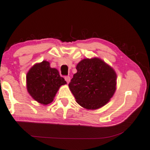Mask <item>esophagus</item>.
I'll return each mask as SVG.
<instances>
[{"instance_id": "obj_1", "label": "esophagus", "mask_w": 150, "mask_h": 150, "mask_svg": "<svg viewBox=\"0 0 150 150\" xmlns=\"http://www.w3.org/2000/svg\"><path fill=\"white\" fill-rule=\"evenodd\" d=\"M65 80L66 81V82L67 83H69L70 81V77H69V76H66V77H65Z\"/></svg>"}]
</instances>
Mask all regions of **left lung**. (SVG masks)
Wrapping results in <instances>:
<instances>
[{
	"instance_id": "obj_1",
	"label": "left lung",
	"mask_w": 150,
	"mask_h": 150,
	"mask_svg": "<svg viewBox=\"0 0 150 150\" xmlns=\"http://www.w3.org/2000/svg\"><path fill=\"white\" fill-rule=\"evenodd\" d=\"M69 84L76 102L86 110H97L108 103L117 88V74L98 58H85L76 66Z\"/></svg>"
}]
</instances>
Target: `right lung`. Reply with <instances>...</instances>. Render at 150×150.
Returning a JSON list of instances; mask_svg holds the SVG:
<instances>
[{
    "label": "right lung",
    "instance_id": "1",
    "mask_svg": "<svg viewBox=\"0 0 150 150\" xmlns=\"http://www.w3.org/2000/svg\"><path fill=\"white\" fill-rule=\"evenodd\" d=\"M27 89L35 101L46 105L53 102L62 85L67 84L56 68L47 61L35 64L26 75Z\"/></svg>",
    "mask_w": 150,
    "mask_h": 150
}]
</instances>
